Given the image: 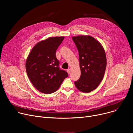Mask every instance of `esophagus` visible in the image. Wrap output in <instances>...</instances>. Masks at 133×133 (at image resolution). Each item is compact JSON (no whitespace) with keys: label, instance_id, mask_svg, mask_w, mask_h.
<instances>
[{"label":"esophagus","instance_id":"1","mask_svg":"<svg viewBox=\"0 0 133 133\" xmlns=\"http://www.w3.org/2000/svg\"><path fill=\"white\" fill-rule=\"evenodd\" d=\"M71 69H68L67 70V73H68V74H70V73H71Z\"/></svg>","mask_w":133,"mask_h":133}]
</instances>
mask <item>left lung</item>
I'll return each mask as SVG.
<instances>
[{
    "label": "left lung",
    "mask_w": 133,
    "mask_h": 133,
    "mask_svg": "<svg viewBox=\"0 0 133 133\" xmlns=\"http://www.w3.org/2000/svg\"><path fill=\"white\" fill-rule=\"evenodd\" d=\"M72 39L79 52L81 75L74 84L80 91L89 93L95 89L105 73L107 59L102 45L91 36H80Z\"/></svg>",
    "instance_id": "obj_1"
}]
</instances>
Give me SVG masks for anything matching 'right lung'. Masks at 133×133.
Wrapping results in <instances>:
<instances>
[{
	"instance_id": "1",
	"label": "right lung",
	"mask_w": 133,
	"mask_h": 133,
	"mask_svg": "<svg viewBox=\"0 0 133 133\" xmlns=\"http://www.w3.org/2000/svg\"><path fill=\"white\" fill-rule=\"evenodd\" d=\"M64 37H51L39 42L32 48L26 62L28 77L37 89L44 94L57 90L68 76L59 67L56 51Z\"/></svg>"
}]
</instances>
